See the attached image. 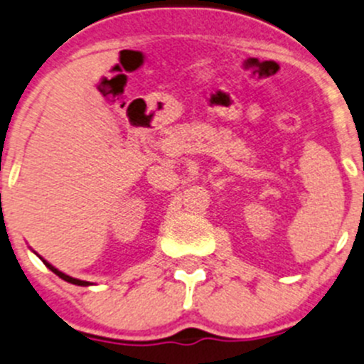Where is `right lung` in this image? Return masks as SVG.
<instances>
[{
  "label": "right lung",
  "instance_id": "right-lung-1",
  "mask_svg": "<svg viewBox=\"0 0 364 364\" xmlns=\"http://www.w3.org/2000/svg\"><path fill=\"white\" fill-rule=\"evenodd\" d=\"M43 263H45V265H47V267H48V269H50V270H52V272H53V274H55V275H59V277H60V279H64V281L71 282V284H76V286H89V284H90V282H87V281H80V279L70 277V275L63 274V272H60V270H57V269H55V267H52V265H50V263H48V262H45V259H43Z\"/></svg>",
  "mask_w": 364,
  "mask_h": 364
}]
</instances>
